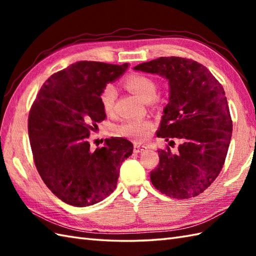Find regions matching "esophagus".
Instances as JSON below:
<instances>
[{"instance_id":"1","label":"esophagus","mask_w":256,"mask_h":256,"mask_svg":"<svg viewBox=\"0 0 256 256\" xmlns=\"http://www.w3.org/2000/svg\"><path fill=\"white\" fill-rule=\"evenodd\" d=\"M146 148V146L145 145H140V144H135L134 145V153H140V152H143V150H145Z\"/></svg>"}]
</instances>
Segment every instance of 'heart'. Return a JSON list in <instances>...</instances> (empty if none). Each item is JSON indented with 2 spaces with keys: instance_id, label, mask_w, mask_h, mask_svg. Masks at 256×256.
Returning a JSON list of instances; mask_svg holds the SVG:
<instances>
[{
  "instance_id": "heart-1",
  "label": "heart",
  "mask_w": 256,
  "mask_h": 256,
  "mask_svg": "<svg viewBox=\"0 0 256 256\" xmlns=\"http://www.w3.org/2000/svg\"><path fill=\"white\" fill-rule=\"evenodd\" d=\"M125 88L138 96L145 102H150L155 98L157 84L150 77L140 74H128L124 79ZM116 99V89L113 84H108L102 89L100 94L101 106L106 113H111L114 108ZM152 128V122L145 118H132L122 122L118 126V132L123 136L133 140H143Z\"/></svg>"
}]
</instances>
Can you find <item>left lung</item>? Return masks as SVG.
Masks as SVG:
<instances>
[{
    "instance_id": "1",
    "label": "left lung",
    "mask_w": 256,
    "mask_h": 256,
    "mask_svg": "<svg viewBox=\"0 0 256 256\" xmlns=\"http://www.w3.org/2000/svg\"><path fill=\"white\" fill-rule=\"evenodd\" d=\"M134 69L167 79L170 101L157 136L182 142L176 153L168 146L157 150L160 164L150 172V182L170 198L196 197L218 177L229 150L232 120L224 90L192 59L160 57Z\"/></svg>"
}]
</instances>
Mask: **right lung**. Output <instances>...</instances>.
<instances>
[{"label":"right lung","mask_w":256,"mask_h":256,"mask_svg":"<svg viewBox=\"0 0 256 256\" xmlns=\"http://www.w3.org/2000/svg\"><path fill=\"white\" fill-rule=\"evenodd\" d=\"M128 64L78 62L52 74L42 84L28 116V136L38 172L64 202L86 206L116 188L120 167L133 153L122 138L90 150L88 138L106 118L100 94Z\"/></svg>","instance_id":"add662e5"}]
</instances>
